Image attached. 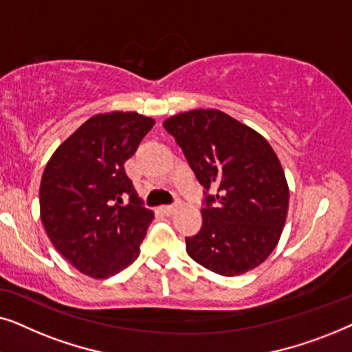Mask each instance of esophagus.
<instances>
[{"label": "esophagus", "instance_id": "obj_1", "mask_svg": "<svg viewBox=\"0 0 352 352\" xmlns=\"http://www.w3.org/2000/svg\"><path fill=\"white\" fill-rule=\"evenodd\" d=\"M177 208H179V205H166V206H162V211L165 214H173L176 213Z\"/></svg>", "mask_w": 352, "mask_h": 352}]
</instances>
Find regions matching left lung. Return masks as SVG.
I'll return each mask as SVG.
<instances>
[{
  "instance_id": "8db88e82",
  "label": "left lung",
  "mask_w": 352,
  "mask_h": 352,
  "mask_svg": "<svg viewBox=\"0 0 352 352\" xmlns=\"http://www.w3.org/2000/svg\"><path fill=\"white\" fill-rule=\"evenodd\" d=\"M163 126L205 187L201 228L186 237L189 256L226 277L259 266L287 219L288 186L276 152L261 134L221 110H190Z\"/></svg>"
}]
</instances>
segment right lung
<instances>
[{"label":"right lung","instance_id":"obj_1","mask_svg":"<svg viewBox=\"0 0 352 352\" xmlns=\"http://www.w3.org/2000/svg\"><path fill=\"white\" fill-rule=\"evenodd\" d=\"M153 124L136 112L94 115L47 162L40 186L43 226L57 252L86 276L107 278L139 256L153 213L123 165Z\"/></svg>","mask_w":352,"mask_h":352}]
</instances>
